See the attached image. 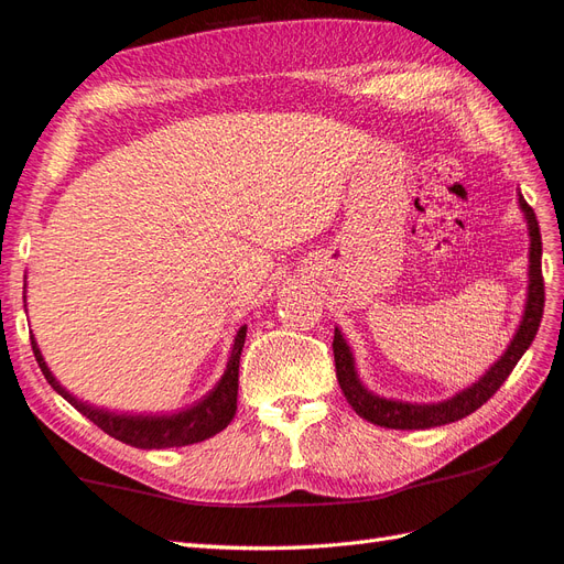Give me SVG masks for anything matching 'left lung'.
I'll return each mask as SVG.
<instances>
[{
	"label": "left lung",
	"mask_w": 564,
	"mask_h": 564,
	"mask_svg": "<svg viewBox=\"0 0 564 564\" xmlns=\"http://www.w3.org/2000/svg\"><path fill=\"white\" fill-rule=\"evenodd\" d=\"M520 209L524 212L527 226H529V286H527V303H524V315L520 327L510 340L506 352L494 362L480 381L468 386L466 390L456 392L454 398L435 404H412V402H400V400H386L373 395L371 390L362 386L357 379L355 371V357L346 344L344 334L334 329V362H336V379L340 390L348 400V404L355 409L357 416L367 419L373 425H383V429H395V431H421V429H435V425L454 423L473 414L475 409H480L494 392H497L508 373L516 369L524 350L532 346V340L539 332V324L543 317V275H541V232H539V220L534 209L529 207L522 195Z\"/></svg>",
	"instance_id": "8db88e82"
}]
</instances>
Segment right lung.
<instances>
[{"instance_id": "add662e5", "label": "right lung", "mask_w": 564, "mask_h": 564, "mask_svg": "<svg viewBox=\"0 0 564 564\" xmlns=\"http://www.w3.org/2000/svg\"><path fill=\"white\" fill-rule=\"evenodd\" d=\"M245 338H247V327H240V332L235 336L224 377H220L218 386L209 392V395L202 402H197L195 406L172 416L115 414V412H108V409H98L77 400L56 381L54 373L48 371L44 357L37 348L35 336H30V344H32V352H35V360L44 373V379L51 383V388L70 402L79 414L94 421L100 431L119 442H124V445L139 447V449H166V447H185V445H195V442H202V440H209L212 435L224 431L232 421L237 412V381H240L237 377H240V355L245 348Z\"/></svg>"}]
</instances>
